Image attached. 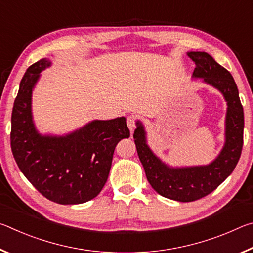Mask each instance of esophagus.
<instances>
[{"label": "esophagus", "mask_w": 253, "mask_h": 253, "mask_svg": "<svg viewBox=\"0 0 253 253\" xmlns=\"http://www.w3.org/2000/svg\"><path fill=\"white\" fill-rule=\"evenodd\" d=\"M127 126L129 128V130L132 131L135 129L136 127V117L134 115H129V116H127Z\"/></svg>", "instance_id": "esophagus-1"}]
</instances>
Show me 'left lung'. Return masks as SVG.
<instances>
[{"mask_svg": "<svg viewBox=\"0 0 253 253\" xmlns=\"http://www.w3.org/2000/svg\"><path fill=\"white\" fill-rule=\"evenodd\" d=\"M187 54L196 65L193 76L219 89L228 101L226 142L219 157L208 166L169 169L148 148L142 124L137 123L138 127L134 131L137 154L149 184L158 194L179 202H192L209 195L233 172L241 156L245 127L238 87L230 72L207 52Z\"/></svg>", "mask_w": 253, "mask_h": 253, "instance_id": "1", "label": "left lung"}]
</instances>
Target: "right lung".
Here are the masks:
<instances>
[{
	"mask_svg": "<svg viewBox=\"0 0 253 253\" xmlns=\"http://www.w3.org/2000/svg\"><path fill=\"white\" fill-rule=\"evenodd\" d=\"M50 65L41 59L28 68L11 118V148L21 172L40 193L58 204H80L100 193L115 147L130 135L124 117L95 121L66 137L41 136L31 116V95L39 74Z\"/></svg>",
	"mask_w": 253,
	"mask_h": 253,
	"instance_id": "right-lung-1",
	"label": "right lung"
}]
</instances>
